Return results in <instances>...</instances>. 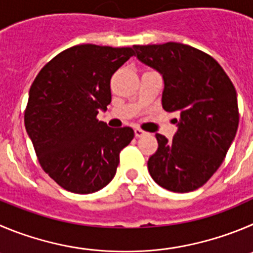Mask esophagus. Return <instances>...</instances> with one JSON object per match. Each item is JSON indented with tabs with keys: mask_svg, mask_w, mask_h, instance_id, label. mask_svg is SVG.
I'll return each mask as SVG.
<instances>
[{
	"mask_svg": "<svg viewBox=\"0 0 253 253\" xmlns=\"http://www.w3.org/2000/svg\"><path fill=\"white\" fill-rule=\"evenodd\" d=\"M145 134H147V132L142 131L141 128H134V136H136L137 138L142 137V136H145Z\"/></svg>",
	"mask_w": 253,
	"mask_h": 253,
	"instance_id": "1",
	"label": "esophagus"
}]
</instances>
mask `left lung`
I'll list each match as a JSON object with an SVG mask.
<instances>
[{
    "mask_svg": "<svg viewBox=\"0 0 253 253\" xmlns=\"http://www.w3.org/2000/svg\"><path fill=\"white\" fill-rule=\"evenodd\" d=\"M142 63L162 76V107L180 115L171 141L156 133L159 148L147 162L157 185L172 192L204 186L223 162L238 127L237 93L216 60L188 44L133 46Z\"/></svg>",
    "mask_w": 253,
    "mask_h": 253,
    "instance_id": "1",
    "label": "left lung"
}]
</instances>
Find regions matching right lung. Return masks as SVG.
<instances>
[{"label": "right lung", "mask_w": 253, "mask_h": 253, "mask_svg": "<svg viewBox=\"0 0 253 253\" xmlns=\"http://www.w3.org/2000/svg\"><path fill=\"white\" fill-rule=\"evenodd\" d=\"M132 47L79 44L52 58L28 93L25 127L40 165L73 193H92L112 181L131 127L111 128L96 119L111 102L110 81Z\"/></svg>", "instance_id": "obj_1"}]
</instances>
